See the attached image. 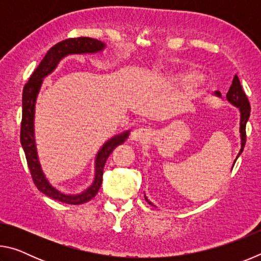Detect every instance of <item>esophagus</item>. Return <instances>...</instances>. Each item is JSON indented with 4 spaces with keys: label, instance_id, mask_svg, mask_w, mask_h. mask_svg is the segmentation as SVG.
I'll return each mask as SVG.
<instances>
[{
    "label": "esophagus",
    "instance_id": "1",
    "mask_svg": "<svg viewBox=\"0 0 261 261\" xmlns=\"http://www.w3.org/2000/svg\"><path fill=\"white\" fill-rule=\"evenodd\" d=\"M151 137V130L147 127H138L135 129L131 134V139L135 141H143L148 139Z\"/></svg>",
    "mask_w": 261,
    "mask_h": 261
}]
</instances>
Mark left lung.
I'll list each match as a JSON object with an SVG mask.
<instances>
[{
	"label": "left lung",
	"instance_id": "1",
	"mask_svg": "<svg viewBox=\"0 0 261 261\" xmlns=\"http://www.w3.org/2000/svg\"><path fill=\"white\" fill-rule=\"evenodd\" d=\"M216 95H219V96L221 95V93H220L219 91H216ZM227 99L230 101L232 105H235L236 107L240 108V110H241L242 148H241L240 153H238V156H240V154L243 152V149H244V146H245V141H246V122H247V120H249V117H250L251 106H250V102H249V99H247L246 94L244 93V91H243V88L241 86V82H240V79H238L237 76L233 77V81H232L231 86H230V88H229V91H228V93H227ZM149 204L152 205V202H149Z\"/></svg>",
	"mask_w": 261,
	"mask_h": 261
}]
</instances>
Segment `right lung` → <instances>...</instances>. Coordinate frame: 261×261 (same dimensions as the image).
<instances>
[{"instance_id": "right-lung-1", "label": "right lung", "mask_w": 261, "mask_h": 261, "mask_svg": "<svg viewBox=\"0 0 261 261\" xmlns=\"http://www.w3.org/2000/svg\"><path fill=\"white\" fill-rule=\"evenodd\" d=\"M105 43L95 40V39L87 37L79 38H69L65 40L56 43L53 46L47 54L43 57V60L38 65V68L34 70L31 74L29 82L25 84L23 88V115H21L20 123V143L23 146L26 161L30 169L31 176L35 184V187L47 197L51 198L54 200H59L61 202L69 205H81L88 200L93 199L96 193L100 190L102 184V175L106 161L109 158L110 154L117 146H120L127 139L129 134H123L121 136H116L115 138L110 139L103 145V147L100 149V152L96 156L95 165V179L94 183L88 188L85 192L77 196H68L57 191L51 185L48 183L45 175L41 171L40 165L38 161L37 151H35V143L33 137V118H34V103L35 98L40 88L42 78L49 74L53 70L56 68L61 59L69 54H82V53H95L102 50Z\"/></svg>"}]
</instances>
